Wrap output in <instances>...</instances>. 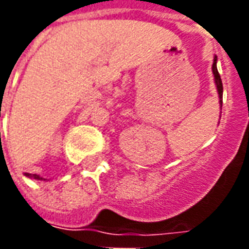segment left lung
<instances>
[{
    "label": "left lung",
    "instance_id": "obj_1",
    "mask_svg": "<svg viewBox=\"0 0 249 249\" xmlns=\"http://www.w3.org/2000/svg\"><path fill=\"white\" fill-rule=\"evenodd\" d=\"M217 57H213V64H212V73H213V80L214 85H216V89H217V94H219V104L220 109H221V105H223V82H221V78H220L219 71H217Z\"/></svg>",
    "mask_w": 249,
    "mask_h": 249
}]
</instances>
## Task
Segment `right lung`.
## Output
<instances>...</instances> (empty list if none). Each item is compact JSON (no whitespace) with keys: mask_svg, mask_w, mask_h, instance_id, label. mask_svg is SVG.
Listing matches in <instances>:
<instances>
[{"mask_svg":"<svg viewBox=\"0 0 249 249\" xmlns=\"http://www.w3.org/2000/svg\"><path fill=\"white\" fill-rule=\"evenodd\" d=\"M25 176L29 178H35V180H44V181L46 180V178H41V176H38V175H32V173H25Z\"/></svg>","mask_w":249,"mask_h":249,"instance_id":"obj_1","label":"right lung"}]
</instances>
